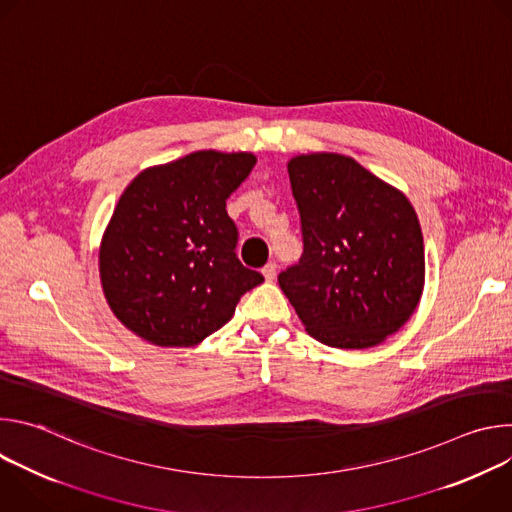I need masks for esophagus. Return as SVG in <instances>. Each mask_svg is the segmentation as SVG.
<instances>
[{"mask_svg":"<svg viewBox=\"0 0 512 512\" xmlns=\"http://www.w3.org/2000/svg\"><path fill=\"white\" fill-rule=\"evenodd\" d=\"M261 273H263L265 281H273L275 275H277V265H275V263H267V265L261 269Z\"/></svg>","mask_w":512,"mask_h":512,"instance_id":"obj_1","label":"esophagus"}]
</instances>
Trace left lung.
<instances>
[{
    "label": "left lung",
    "mask_w": 512,
    "mask_h": 512,
    "mask_svg": "<svg viewBox=\"0 0 512 512\" xmlns=\"http://www.w3.org/2000/svg\"><path fill=\"white\" fill-rule=\"evenodd\" d=\"M304 253L279 287L306 332L332 348H371L415 312L425 283L419 218L409 198L348 156L287 162Z\"/></svg>",
    "instance_id": "obj_1"
}]
</instances>
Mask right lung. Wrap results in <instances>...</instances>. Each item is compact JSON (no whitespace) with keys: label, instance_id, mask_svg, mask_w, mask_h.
<instances>
[{"label":"right lung","instance_id":"obj_1","mask_svg":"<svg viewBox=\"0 0 512 512\" xmlns=\"http://www.w3.org/2000/svg\"><path fill=\"white\" fill-rule=\"evenodd\" d=\"M255 164L251 152L200 150L129 182L99 247L105 300L127 330L166 348L200 344L263 281L237 259L227 214Z\"/></svg>","mask_w":512,"mask_h":512}]
</instances>
